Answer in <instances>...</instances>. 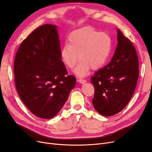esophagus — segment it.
<instances>
[{
	"label": "esophagus",
	"mask_w": 152,
	"mask_h": 152,
	"mask_svg": "<svg viewBox=\"0 0 152 152\" xmlns=\"http://www.w3.org/2000/svg\"><path fill=\"white\" fill-rule=\"evenodd\" d=\"M78 82H79L80 83H85V82H86V79H83V78H78Z\"/></svg>",
	"instance_id": "esophagus-1"
}]
</instances>
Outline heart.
<instances>
[{
  "instance_id": "b5f03b06",
  "label": "heart",
  "mask_w": 152,
  "mask_h": 152,
  "mask_svg": "<svg viewBox=\"0 0 152 152\" xmlns=\"http://www.w3.org/2000/svg\"><path fill=\"white\" fill-rule=\"evenodd\" d=\"M112 40L106 33H99L92 27H85L71 33L60 51L61 60L68 69H75L78 76H84L91 69L97 70L106 62L111 53Z\"/></svg>"
}]
</instances>
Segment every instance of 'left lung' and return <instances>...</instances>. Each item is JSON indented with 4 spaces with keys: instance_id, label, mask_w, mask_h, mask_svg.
<instances>
[{
    "instance_id": "left-lung-1",
    "label": "left lung",
    "mask_w": 152,
    "mask_h": 152,
    "mask_svg": "<svg viewBox=\"0 0 152 152\" xmlns=\"http://www.w3.org/2000/svg\"><path fill=\"white\" fill-rule=\"evenodd\" d=\"M118 30V45L109 64L91 77L94 87L92 104L104 116L116 114L126 106L137 86L139 62L130 40Z\"/></svg>"
}]
</instances>
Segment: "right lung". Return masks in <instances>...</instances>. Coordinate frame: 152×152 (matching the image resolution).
<instances>
[{
  "mask_svg": "<svg viewBox=\"0 0 152 152\" xmlns=\"http://www.w3.org/2000/svg\"><path fill=\"white\" fill-rule=\"evenodd\" d=\"M60 39L55 25L34 29L20 44L14 64L17 92L25 106L36 116L54 117L75 86L61 61Z\"/></svg>",
  "mask_w": 152,
  "mask_h": 152,
  "instance_id": "add662e5",
  "label": "right lung"
}]
</instances>
